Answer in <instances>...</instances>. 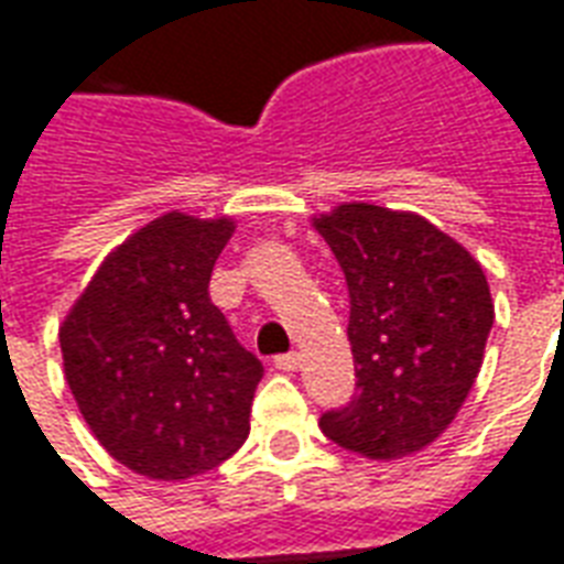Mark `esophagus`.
Segmentation results:
<instances>
[{
	"label": "esophagus",
	"mask_w": 564,
	"mask_h": 564,
	"mask_svg": "<svg viewBox=\"0 0 564 564\" xmlns=\"http://www.w3.org/2000/svg\"><path fill=\"white\" fill-rule=\"evenodd\" d=\"M274 367L283 370V373H293L302 367V356L299 352H283V356H274Z\"/></svg>",
	"instance_id": "34e87169"
}]
</instances>
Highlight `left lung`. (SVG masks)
Wrapping results in <instances>:
<instances>
[{
	"label": "left lung",
	"mask_w": 564,
	"mask_h": 564,
	"mask_svg": "<svg viewBox=\"0 0 564 564\" xmlns=\"http://www.w3.org/2000/svg\"><path fill=\"white\" fill-rule=\"evenodd\" d=\"M349 290L356 394L319 427L346 452L398 460L454 421L484 361L494 302L481 265L431 220L349 203L316 218Z\"/></svg>",
	"instance_id": "8db88e82"
}]
</instances>
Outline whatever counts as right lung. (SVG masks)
I'll return each instance as SVG.
<instances>
[{
  "mask_svg": "<svg viewBox=\"0 0 564 564\" xmlns=\"http://www.w3.org/2000/svg\"><path fill=\"white\" fill-rule=\"evenodd\" d=\"M232 220L182 212L112 250L59 328L83 419L128 469L178 481L250 433L262 361L236 340L208 281Z\"/></svg>",
  "mask_w": 564,
  "mask_h": 564,
  "instance_id": "obj_1",
  "label": "right lung"
}]
</instances>
